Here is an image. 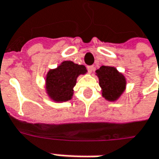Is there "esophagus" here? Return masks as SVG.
Listing matches in <instances>:
<instances>
[{
    "label": "esophagus",
    "mask_w": 159,
    "mask_h": 159,
    "mask_svg": "<svg viewBox=\"0 0 159 159\" xmlns=\"http://www.w3.org/2000/svg\"><path fill=\"white\" fill-rule=\"evenodd\" d=\"M87 69H88V71L91 73L92 71H94V69H95V67L94 66H92V65H90V66H87Z\"/></svg>",
    "instance_id": "esophagus-1"
}]
</instances>
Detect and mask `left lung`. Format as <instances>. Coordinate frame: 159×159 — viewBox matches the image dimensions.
<instances>
[{
	"label": "left lung",
	"mask_w": 159,
	"mask_h": 159,
	"mask_svg": "<svg viewBox=\"0 0 159 159\" xmlns=\"http://www.w3.org/2000/svg\"><path fill=\"white\" fill-rule=\"evenodd\" d=\"M102 88V95L109 101H114L122 94L126 86V79L113 67L101 66L96 71Z\"/></svg>",
	"instance_id": "left-lung-1"
}]
</instances>
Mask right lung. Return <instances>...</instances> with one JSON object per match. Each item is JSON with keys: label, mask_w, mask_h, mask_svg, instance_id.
<instances>
[{"label": "right lung", "mask_w": 159, "mask_h": 159, "mask_svg": "<svg viewBox=\"0 0 159 159\" xmlns=\"http://www.w3.org/2000/svg\"><path fill=\"white\" fill-rule=\"evenodd\" d=\"M86 71L84 65H78L70 61H63L57 69L50 70L47 73L46 81L49 97L57 102L71 99L77 76L81 74H85Z\"/></svg>", "instance_id": "obj_1"}]
</instances>
